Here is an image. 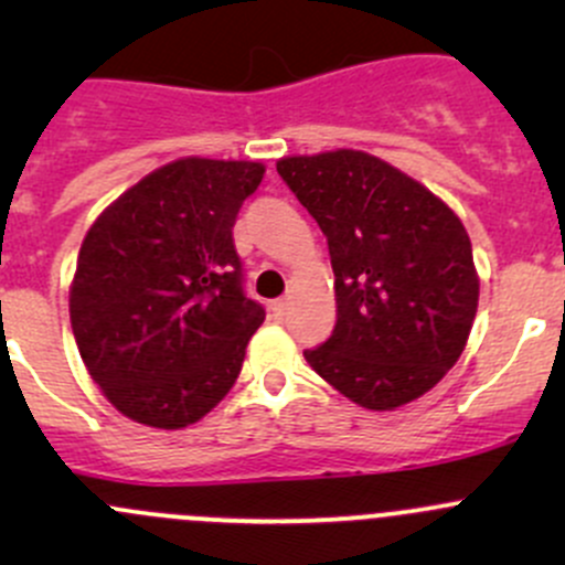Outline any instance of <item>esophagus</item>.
<instances>
[{"mask_svg": "<svg viewBox=\"0 0 565 565\" xmlns=\"http://www.w3.org/2000/svg\"><path fill=\"white\" fill-rule=\"evenodd\" d=\"M287 306H289V298H278V300H273V303H270V311L276 317H281L284 311H287Z\"/></svg>", "mask_w": 565, "mask_h": 565, "instance_id": "obj_1", "label": "esophagus"}]
</instances>
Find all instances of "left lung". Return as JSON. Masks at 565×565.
Instances as JSON below:
<instances>
[{
	"instance_id": "left-lung-1",
	"label": "left lung",
	"mask_w": 565,
	"mask_h": 565,
	"mask_svg": "<svg viewBox=\"0 0 565 565\" xmlns=\"http://www.w3.org/2000/svg\"><path fill=\"white\" fill-rule=\"evenodd\" d=\"M328 237L335 328L306 361L366 409H396L459 361L478 309L465 226L443 199L361 150L276 163Z\"/></svg>"
}]
</instances>
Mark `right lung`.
Wrapping results in <instances>:
<instances>
[{"label":"right lung","instance_id":"right-lung-1","mask_svg":"<svg viewBox=\"0 0 565 565\" xmlns=\"http://www.w3.org/2000/svg\"><path fill=\"white\" fill-rule=\"evenodd\" d=\"M262 174L256 161L180 158L89 226L73 335L89 377L136 424L191 426L235 385L265 309L243 292L232 226Z\"/></svg>","mask_w":565,"mask_h":565}]
</instances>
